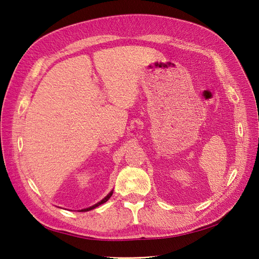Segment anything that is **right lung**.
<instances>
[{
    "label": "right lung",
    "instance_id": "add662e5",
    "mask_svg": "<svg viewBox=\"0 0 259 259\" xmlns=\"http://www.w3.org/2000/svg\"><path fill=\"white\" fill-rule=\"evenodd\" d=\"M112 193H113V191H111L110 193H109L108 195H107V197L105 198V199H103V200H101L100 202H98L97 203V204H95V205H93V206H91V207H88V208H84V209H81V211H88V210H91V209H94V208H95V207H97V206H99V205H101V204H104V203L105 202H107L109 199H110L111 198V195H112Z\"/></svg>",
    "mask_w": 259,
    "mask_h": 259
}]
</instances>
